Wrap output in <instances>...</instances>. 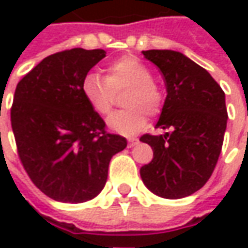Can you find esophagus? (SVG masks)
Here are the masks:
<instances>
[{"mask_svg": "<svg viewBox=\"0 0 248 248\" xmlns=\"http://www.w3.org/2000/svg\"><path fill=\"white\" fill-rule=\"evenodd\" d=\"M139 139L137 138H129L128 139V146L129 148H132V146H135V145H138Z\"/></svg>", "mask_w": 248, "mask_h": 248, "instance_id": "esophagus-1", "label": "esophagus"}]
</instances>
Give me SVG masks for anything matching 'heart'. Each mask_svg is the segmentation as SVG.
Returning <instances> with one entry per match:
<instances>
[{
	"instance_id": "heart-1",
	"label": "heart",
	"mask_w": 248,
	"mask_h": 248,
	"mask_svg": "<svg viewBox=\"0 0 248 248\" xmlns=\"http://www.w3.org/2000/svg\"><path fill=\"white\" fill-rule=\"evenodd\" d=\"M152 80V72L145 63L124 56L110 63L106 78L98 73H87L82 78L81 93L91 109L106 116L113 105V91L128 87L123 99L127 109L113 113L108 119V127L116 134L131 137L145 128L146 113L155 116L163 106V95Z\"/></svg>"
}]
</instances>
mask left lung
<instances>
[{"label": "left lung", "mask_w": 248, "mask_h": 248, "mask_svg": "<svg viewBox=\"0 0 248 248\" xmlns=\"http://www.w3.org/2000/svg\"><path fill=\"white\" fill-rule=\"evenodd\" d=\"M164 77L167 96L156 127L163 135H143L153 158L140 178L155 195L182 199L203 187L214 171L224 142L228 113L225 93L211 74L171 49L142 51Z\"/></svg>", "instance_id": "left-lung-1"}]
</instances>
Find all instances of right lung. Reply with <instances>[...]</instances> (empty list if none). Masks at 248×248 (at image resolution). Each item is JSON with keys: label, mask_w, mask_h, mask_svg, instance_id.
Returning <instances> with one entry per match:
<instances>
[{"label": "right lung", "mask_w": 248, "mask_h": 248, "mask_svg": "<svg viewBox=\"0 0 248 248\" xmlns=\"http://www.w3.org/2000/svg\"><path fill=\"white\" fill-rule=\"evenodd\" d=\"M106 56L82 49L46 56L19 81L11 121L19 157L41 192L56 202L84 203L108 179L110 158L127 139L108 134L81 93L85 74Z\"/></svg>", "instance_id": "1"}]
</instances>
